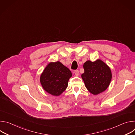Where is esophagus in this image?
Returning <instances> with one entry per match:
<instances>
[{
    "label": "esophagus",
    "mask_w": 135,
    "mask_h": 135,
    "mask_svg": "<svg viewBox=\"0 0 135 135\" xmlns=\"http://www.w3.org/2000/svg\"><path fill=\"white\" fill-rule=\"evenodd\" d=\"M74 73L75 74L76 76H79L80 74V72L79 71V70H76L74 71Z\"/></svg>",
    "instance_id": "esophagus-1"
}]
</instances>
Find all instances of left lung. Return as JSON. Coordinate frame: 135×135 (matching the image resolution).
Segmentation results:
<instances>
[{
    "label": "left lung",
    "mask_w": 135,
    "mask_h": 135,
    "mask_svg": "<svg viewBox=\"0 0 135 135\" xmlns=\"http://www.w3.org/2000/svg\"><path fill=\"white\" fill-rule=\"evenodd\" d=\"M83 68L84 73L81 76L90 93L97 95L107 89L112 79V73L105 62L100 59L94 62L88 60L84 64Z\"/></svg>",
    "instance_id": "1"
}]
</instances>
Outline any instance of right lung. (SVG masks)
<instances>
[{"label": "right lung", "instance_id": "right-lung-1", "mask_svg": "<svg viewBox=\"0 0 135 135\" xmlns=\"http://www.w3.org/2000/svg\"><path fill=\"white\" fill-rule=\"evenodd\" d=\"M71 76L70 70L60 62H51L46 66L41 74L40 82L47 92L58 96L67 88L68 81Z\"/></svg>", "mask_w": 135, "mask_h": 135}]
</instances>
